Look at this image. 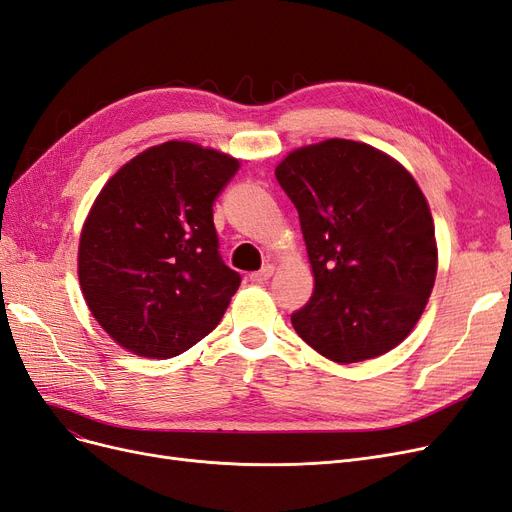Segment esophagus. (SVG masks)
Listing matches in <instances>:
<instances>
[{"instance_id": "1", "label": "esophagus", "mask_w": 512, "mask_h": 512, "mask_svg": "<svg viewBox=\"0 0 512 512\" xmlns=\"http://www.w3.org/2000/svg\"><path fill=\"white\" fill-rule=\"evenodd\" d=\"M273 271H275V267H273V265H265V267H262L260 271H254V273L250 275V280H252V282H256V284H265L267 280H271Z\"/></svg>"}]
</instances>
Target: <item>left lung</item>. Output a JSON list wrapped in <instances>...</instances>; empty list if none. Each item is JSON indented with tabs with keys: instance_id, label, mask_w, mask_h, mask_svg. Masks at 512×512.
Here are the masks:
<instances>
[{
	"instance_id": "left-lung-1",
	"label": "left lung",
	"mask_w": 512,
	"mask_h": 512,
	"mask_svg": "<svg viewBox=\"0 0 512 512\" xmlns=\"http://www.w3.org/2000/svg\"><path fill=\"white\" fill-rule=\"evenodd\" d=\"M299 211L314 294L294 331L335 363L374 359L404 342L436 282L427 200L408 170L365 143L331 138L275 168Z\"/></svg>"
}]
</instances>
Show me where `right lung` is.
<instances>
[{
    "mask_svg": "<svg viewBox=\"0 0 512 512\" xmlns=\"http://www.w3.org/2000/svg\"><path fill=\"white\" fill-rule=\"evenodd\" d=\"M239 162L168 141L121 166L79 245L89 312L126 350L170 359L218 327L241 284L220 254L213 203Z\"/></svg>",
    "mask_w": 512,
    "mask_h": 512,
    "instance_id": "obj_1",
    "label": "right lung"
}]
</instances>
